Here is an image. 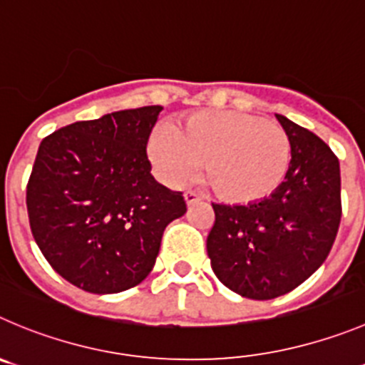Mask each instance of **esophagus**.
I'll list each match as a JSON object with an SVG mask.
<instances>
[{
  "label": "esophagus",
  "mask_w": 365,
  "mask_h": 365,
  "mask_svg": "<svg viewBox=\"0 0 365 365\" xmlns=\"http://www.w3.org/2000/svg\"><path fill=\"white\" fill-rule=\"evenodd\" d=\"M183 196H185L187 205H194V203L202 202V196H200L198 192H194V190H187V192L183 194Z\"/></svg>",
  "instance_id": "1"
}]
</instances>
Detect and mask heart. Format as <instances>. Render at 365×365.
<instances>
[{
	"instance_id": "b5f03b06",
	"label": "heart",
	"mask_w": 365,
	"mask_h": 365,
	"mask_svg": "<svg viewBox=\"0 0 365 365\" xmlns=\"http://www.w3.org/2000/svg\"><path fill=\"white\" fill-rule=\"evenodd\" d=\"M160 178L180 185L198 173L227 202H254L274 192L292 162L288 133L245 111H200L180 128L160 125L149 142Z\"/></svg>"
}]
</instances>
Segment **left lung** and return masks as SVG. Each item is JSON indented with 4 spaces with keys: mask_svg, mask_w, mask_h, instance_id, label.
<instances>
[{
    "mask_svg": "<svg viewBox=\"0 0 365 365\" xmlns=\"http://www.w3.org/2000/svg\"><path fill=\"white\" fill-rule=\"evenodd\" d=\"M292 144L281 185L247 205L212 203L207 254L216 277L241 297L267 301L306 281L328 257L339 232L340 165L317 135L275 115Z\"/></svg>",
    "mask_w": 365,
    "mask_h": 365,
    "instance_id": "obj_1",
    "label": "left lung"
}]
</instances>
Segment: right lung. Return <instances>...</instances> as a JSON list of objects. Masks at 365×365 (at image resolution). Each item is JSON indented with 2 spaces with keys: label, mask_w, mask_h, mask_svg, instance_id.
<instances>
[{
  "label": "right lung",
  "mask_w": 365,
  "mask_h": 365,
  "mask_svg": "<svg viewBox=\"0 0 365 365\" xmlns=\"http://www.w3.org/2000/svg\"><path fill=\"white\" fill-rule=\"evenodd\" d=\"M162 106L108 113L41 142L26 185L37 247L90 294H118L153 270L163 230L187 212L182 192L151 175L149 135Z\"/></svg>",
  "instance_id": "obj_1"
}]
</instances>
